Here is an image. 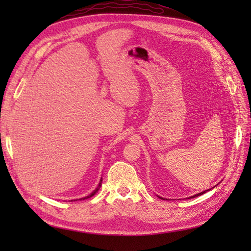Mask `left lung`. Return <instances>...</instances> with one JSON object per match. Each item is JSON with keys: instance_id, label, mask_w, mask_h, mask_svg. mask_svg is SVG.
<instances>
[{"instance_id": "8db88e82", "label": "left lung", "mask_w": 251, "mask_h": 251, "mask_svg": "<svg viewBox=\"0 0 251 251\" xmlns=\"http://www.w3.org/2000/svg\"><path fill=\"white\" fill-rule=\"evenodd\" d=\"M207 191H204V192H201V193H199V194H196V195H194V196H192V197H196V196H200V195H201V194H204V193H206Z\"/></svg>"}]
</instances>
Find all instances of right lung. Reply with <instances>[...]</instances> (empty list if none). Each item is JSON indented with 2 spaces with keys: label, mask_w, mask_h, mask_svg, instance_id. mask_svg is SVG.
<instances>
[{
  "label": "right lung",
  "mask_w": 251,
  "mask_h": 251,
  "mask_svg": "<svg viewBox=\"0 0 251 251\" xmlns=\"http://www.w3.org/2000/svg\"><path fill=\"white\" fill-rule=\"evenodd\" d=\"M101 182H102V180H100V183L98 184V188L97 189H96L94 192H93V193L92 194H90V195H88V196H86V197H84V199H81V200H85V199H88V197H92V196H94L96 193H97V192H98V190L100 189V186H101Z\"/></svg>",
  "instance_id": "obj_1"
}]
</instances>
